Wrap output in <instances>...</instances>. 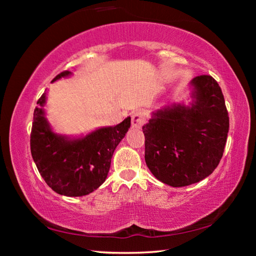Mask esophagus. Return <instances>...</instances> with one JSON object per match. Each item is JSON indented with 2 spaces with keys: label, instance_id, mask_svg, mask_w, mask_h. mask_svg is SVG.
Here are the masks:
<instances>
[{
  "label": "esophagus",
  "instance_id": "34e87169",
  "mask_svg": "<svg viewBox=\"0 0 256 256\" xmlns=\"http://www.w3.org/2000/svg\"><path fill=\"white\" fill-rule=\"evenodd\" d=\"M146 123V116L142 112H134L132 114V126L140 128Z\"/></svg>",
  "mask_w": 256,
  "mask_h": 256
}]
</instances>
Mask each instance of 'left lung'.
I'll return each instance as SVG.
<instances>
[{
    "mask_svg": "<svg viewBox=\"0 0 256 256\" xmlns=\"http://www.w3.org/2000/svg\"><path fill=\"white\" fill-rule=\"evenodd\" d=\"M190 102L154 112L142 126L146 164L162 183L182 188L212 174L226 146L229 118L222 89L214 78L190 82Z\"/></svg>",
    "mask_w": 256,
    "mask_h": 256,
    "instance_id": "left-lung-1",
    "label": "left lung"
}]
</instances>
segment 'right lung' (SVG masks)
<instances>
[{"label":"right lung","instance_id":"1","mask_svg":"<svg viewBox=\"0 0 256 256\" xmlns=\"http://www.w3.org/2000/svg\"><path fill=\"white\" fill-rule=\"evenodd\" d=\"M72 72L56 76L55 82ZM34 112L30 150L38 172L54 192L66 196H84L106 180L112 154L131 126V118L114 126L98 128L86 136L56 133L46 118V92Z\"/></svg>","mask_w":256,"mask_h":256}]
</instances>
